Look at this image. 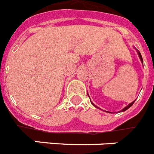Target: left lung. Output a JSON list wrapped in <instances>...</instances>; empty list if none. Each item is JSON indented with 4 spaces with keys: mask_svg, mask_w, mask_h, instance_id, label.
Instances as JSON below:
<instances>
[{
    "mask_svg": "<svg viewBox=\"0 0 154 154\" xmlns=\"http://www.w3.org/2000/svg\"><path fill=\"white\" fill-rule=\"evenodd\" d=\"M138 55H139V57H140V61H141V62H142V63H143V61L142 55H141L140 52V51H138ZM87 94H88V93H87ZM88 96H89V95H88ZM134 102H135V100H134V101H133V102H132L131 103H130V104L128 105L127 106H126V107H125V108H123V109L121 110V111H119V112H124V111H126V109H128L130 108V106H133V103H134ZM91 103H92V104L93 105V106H95V107H96V108H99V107H97V106H95V104H94L93 103H92V102H91ZM105 112H109V113H112V112H108V111H105Z\"/></svg>",
    "mask_w": 154,
    "mask_h": 154,
    "instance_id": "1",
    "label": "left lung"
}]
</instances>
